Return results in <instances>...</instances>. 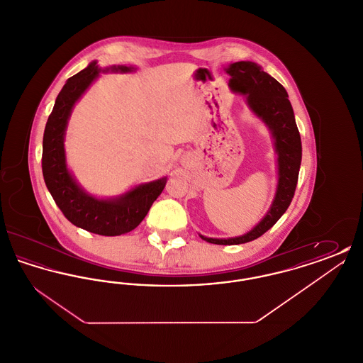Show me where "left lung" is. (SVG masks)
<instances>
[{"label": "left lung", "instance_id": "8db88e82", "mask_svg": "<svg viewBox=\"0 0 363 363\" xmlns=\"http://www.w3.org/2000/svg\"><path fill=\"white\" fill-rule=\"evenodd\" d=\"M225 72L231 76L230 88L246 95L249 107L272 132L277 154V194L268 213L259 225L235 238L219 240L200 235L201 240L209 243L240 245L253 241L267 233L291 204L301 167L302 143L287 91L277 79L252 61L234 62Z\"/></svg>", "mask_w": 363, "mask_h": 363}]
</instances>
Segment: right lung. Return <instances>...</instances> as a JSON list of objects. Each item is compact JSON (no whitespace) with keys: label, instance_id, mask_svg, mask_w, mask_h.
Here are the masks:
<instances>
[{"label":"right lung","instance_id":"right-lung-1","mask_svg":"<svg viewBox=\"0 0 363 363\" xmlns=\"http://www.w3.org/2000/svg\"><path fill=\"white\" fill-rule=\"evenodd\" d=\"M133 68L113 65L106 70L130 72ZM101 68L92 61L86 69L72 76L58 94L43 133L42 172L55 204L72 225L94 234L116 237L135 230L164 189L166 177L143 184L117 199L101 200L82 189L69 173L64 138L74 104L98 77Z\"/></svg>","mask_w":363,"mask_h":363}]
</instances>
